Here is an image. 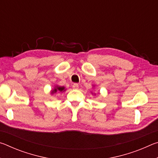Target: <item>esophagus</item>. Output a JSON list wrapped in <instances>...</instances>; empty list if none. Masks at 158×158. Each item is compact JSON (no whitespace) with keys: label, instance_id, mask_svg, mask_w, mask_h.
Instances as JSON below:
<instances>
[{"label":"esophagus","instance_id":"esophagus-1","mask_svg":"<svg viewBox=\"0 0 158 158\" xmlns=\"http://www.w3.org/2000/svg\"><path fill=\"white\" fill-rule=\"evenodd\" d=\"M73 88L74 89H79V85L77 84H74L73 85Z\"/></svg>","mask_w":158,"mask_h":158}]
</instances>
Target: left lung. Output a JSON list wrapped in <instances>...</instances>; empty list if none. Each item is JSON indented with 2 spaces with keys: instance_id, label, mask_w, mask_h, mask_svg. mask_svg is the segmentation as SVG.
<instances>
[{
  "instance_id": "1",
  "label": "left lung",
  "mask_w": 158,
  "mask_h": 158,
  "mask_svg": "<svg viewBox=\"0 0 158 158\" xmlns=\"http://www.w3.org/2000/svg\"><path fill=\"white\" fill-rule=\"evenodd\" d=\"M93 86L94 87V85H93ZM91 93H92V94H93V93H92V92H91ZM93 95H95V93H94V94H93Z\"/></svg>"
}]
</instances>
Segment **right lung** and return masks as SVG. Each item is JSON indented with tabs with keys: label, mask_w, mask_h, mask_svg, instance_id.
Here are the masks:
<instances>
[{
	"label": "right lung",
	"mask_w": 158,
	"mask_h": 158,
	"mask_svg": "<svg viewBox=\"0 0 158 158\" xmlns=\"http://www.w3.org/2000/svg\"><path fill=\"white\" fill-rule=\"evenodd\" d=\"M66 89L65 88L64 86H60V85H56L54 87H53V89L51 90V94L53 95L54 93H63L64 91H65Z\"/></svg>",
	"instance_id": "1"
}]
</instances>
